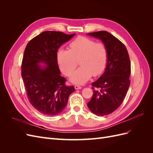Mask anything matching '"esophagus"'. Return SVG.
Listing matches in <instances>:
<instances>
[{"label": "esophagus", "instance_id": "obj_1", "mask_svg": "<svg viewBox=\"0 0 153 153\" xmlns=\"http://www.w3.org/2000/svg\"><path fill=\"white\" fill-rule=\"evenodd\" d=\"M75 89L76 90L81 89H82V87H81V86H79V85H75Z\"/></svg>", "mask_w": 153, "mask_h": 153}]
</instances>
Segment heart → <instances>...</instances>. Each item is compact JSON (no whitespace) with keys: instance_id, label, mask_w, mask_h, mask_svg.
<instances>
[{"instance_id":"obj_1","label":"heart","mask_w":153,"mask_h":153,"mask_svg":"<svg viewBox=\"0 0 153 153\" xmlns=\"http://www.w3.org/2000/svg\"><path fill=\"white\" fill-rule=\"evenodd\" d=\"M69 49L60 48L56 60L61 71L69 76L79 61L81 66L71 75L69 80L73 84L82 85L91 76L102 74L107 66L108 53L102 43H96L85 36H79L69 45Z\"/></svg>"}]
</instances>
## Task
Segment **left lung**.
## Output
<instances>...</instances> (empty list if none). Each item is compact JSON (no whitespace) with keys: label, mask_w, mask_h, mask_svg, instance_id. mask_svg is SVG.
I'll return each instance as SVG.
<instances>
[{"label":"left lung","mask_w":153,"mask_h":153,"mask_svg":"<svg viewBox=\"0 0 153 153\" xmlns=\"http://www.w3.org/2000/svg\"><path fill=\"white\" fill-rule=\"evenodd\" d=\"M87 34L100 39L108 50L107 66L103 75L92 83L94 94L87 103L92 113L105 116L117 109L126 96L130 85V60L124 45L109 32L101 30Z\"/></svg>","instance_id":"8db88e82"}]
</instances>
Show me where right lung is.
Masks as SVG:
<instances>
[{
  "label": "right lung",
  "instance_id": "1",
  "mask_svg": "<svg viewBox=\"0 0 153 153\" xmlns=\"http://www.w3.org/2000/svg\"><path fill=\"white\" fill-rule=\"evenodd\" d=\"M75 35L45 31L27 45L22 76L30 103L41 114L53 116L61 113L69 95L75 91L73 86L65 85L66 80L61 76L56 60L59 47Z\"/></svg>",
  "mask_w": 153,
  "mask_h": 153
}]
</instances>
